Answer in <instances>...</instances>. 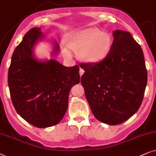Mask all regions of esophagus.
<instances>
[{
    "label": "esophagus",
    "instance_id": "34e87169",
    "mask_svg": "<svg viewBox=\"0 0 156 156\" xmlns=\"http://www.w3.org/2000/svg\"><path fill=\"white\" fill-rule=\"evenodd\" d=\"M83 73H84V70H83V69H82V68H80V71H79V73H80V76H82V75L83 74Z\"/></svg>",
    "mask_w": 156,
    "mask_h": 156
}]
</instances>
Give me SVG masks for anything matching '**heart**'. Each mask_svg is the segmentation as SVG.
<instances>
[{
  "mask_svg": "<svg viewBox=\"0 0 156 156\" xmlns=\"http://www.w3.org/2000/svg\"><path fill=\"white\" fill-rule=\"evenodd\" d=\"M66 43L63 45V53L67 57H72L70 48L77 51L78 57L82 61L97 63L109 55L113 45V37L111 33L97 27H89L70 32L66 37Z\"/></svg>",
  "mask_w": 156,
  "mask_h": 156,
  "instance_id": "b5f03b06",
  "label": "heart"
}]
</instances>
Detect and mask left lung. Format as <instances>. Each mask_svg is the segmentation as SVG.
Returning <instances> with one entry per match:
<instances>
[{
    "mask_svg": "<svg viewBox=\"0 0 156 156\" xmlns=\"http://www.w3.org/2000/svg\"><path fill=\"white\" fill-rule=\"evenodd\" d=\"M113 45L105 59L82 63L87 101L95 118L118 125L138 111L147 85V70L140 45L127 31H113Z\"/></svg>",
    "mask_w": 156,
    "mask_h": 156,
    "instance_id": "8db88e82",
    "label": "left lung"
}]
</instances>
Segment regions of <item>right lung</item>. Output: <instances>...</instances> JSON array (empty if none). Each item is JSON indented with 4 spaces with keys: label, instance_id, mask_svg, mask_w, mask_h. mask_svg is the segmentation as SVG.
Listing matches in <instances>:
<instances>
[{
    "label": "right lung",
    "instance_id": "right-lung-1",
    "mask_svg": "<svg viewBox=\"0 0 156 156\" xmlns=\"http://www.w3.org/2000/svg\"><path fill=\"white\" fill-rule=\"evenodd\" d=\"M45 38L41 28L28 31L13 52L8 75L16 111L28 123L41 128L60 123L68 109L70 89L80 83L78 66L66 67L55 59L36 56L35 48ZM51 43V55L56 57L59 45L55 40Z\"/></svg>",
    "mask_w": 156,
    "mask_h": 156
}]
</instances>
